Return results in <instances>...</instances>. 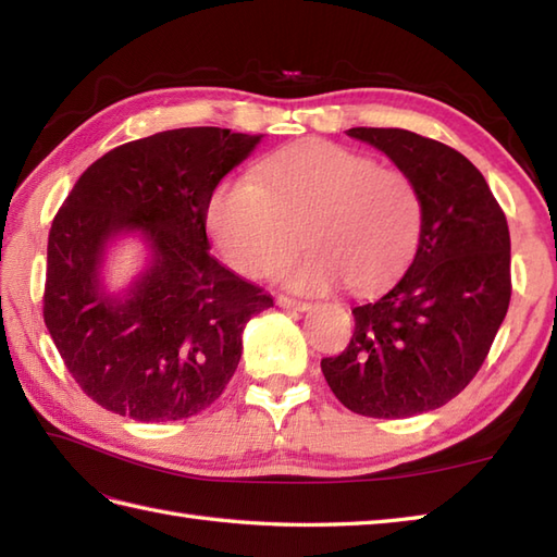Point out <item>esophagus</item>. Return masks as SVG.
Returning <instances> with one entry per match:
<instances>
[{
  "label": "esophagus",
  "instance_id": "1",
  "mask_svg": "<svg viewBox=\"0 0 557 557\" xmlns=\"http://www.w3.org/2000/svg\"><path fill=\"white\" fill-rule=\"evenodd\" d=\"M277 306H280V309H289V311H309L311 309L309 301L285 297V294H280V297H277Z\"/></svg>",
  "mask_w": 557,
  "mask_h": 557
}]
</instances>
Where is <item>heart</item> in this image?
<instances>
[{"label": "heart", "instance_id": "heart-1", "mask_svg": "<svg viewBox=\"0 0 557 557\" xmlns=\"http://www.w3.org/2000/svg\"><path fill=\"white\" fill-rule=\"evenodd\" d=\"M423 215L411 174L330 140L272 150L251 182H220L206 206L222 260L246 277L275 272L299 232L309 251L280 272L297 292L345 282L349 292L366 294L389 285L417 253Z\"/></svg>", "mask_w": 557, "mask_h": 557}]
</instances>
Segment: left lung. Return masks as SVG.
<instances>
[{"label": "left lung", "instance_id": "1", "mask_svg": "<svg viewBox=\"0 0 557 557\" xmlns=\"http://www.w3.org/2000/svg\"><path fill=\"white\" fill-rule=\"evenodd\" d=\"M411 174L423 232L409 270L357 306L354 335L321 369L347 409L407 419L457 397L486 361L512 297L510 230L483 174L461 152L407 128H349Z\"/></svg>", "mask_w": 557, "mask_h": 557}]
</instances>
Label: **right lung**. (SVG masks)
Instances as JSON below:
<instances>
[{
	"label": "right lung",
	"instance_id": "add662e5",
	"mask_svg": "<svg viewBox=\"0 0 557 557\" xmlns=\"http://www.w3.org/2000/svg\"><path fill=\"white\" fill-rule=\"evenodd\" d=\"M263 136L172 128L104 152L81 174L47 239L45 325L78 387L146 423L208 409L242 359V333L272 297L208 253L212 188ZM140 231L151 263L120 298L103 292V246Z\"/></svg>",
	"mask_w": 557,
	"mask_h": 557
}]
</instances>
